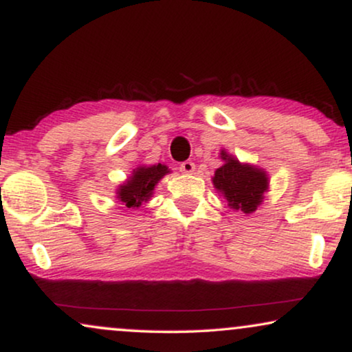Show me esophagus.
Segmentation results:
<instances>
[{
  "label": "esophagus",
  "instance_id": "esophagus-1",
  "mask_svg": "<svg viewBox=\"0 0 352 352\" xmlns=\"http://www.w3.org/2000/svg\"><path fill=\"white\" fill-rule=\"evenodd\" d=\"M195 162L193 161H185V162H182L180 164V172H184V173H191V172H195Z\"/></svg>",
  "mask_w": 352,
  "mask_h": 352
}]
</instances>
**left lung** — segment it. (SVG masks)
Here are the masks:
<instances>
[{
    "label": "left lung",
    "instance_id": "1",
    "mask_svg": "<svg viewBox=\"0 0 352 352\" xmlns=\"http://www.w3.org/2000/svg\"><path fill=\"white\" fill-rule=\"evenodd\" d=\"M222 159L225 164L214 173V186L225 196L232 209L243 210L245 214L256 210L269 186L265 172L243 166L227 153H222Z\"/></svg>",
    "mask_w": 352,
    "mask_h": 352
}]
</instances>
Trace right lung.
<instances>
[{
    "label": "right lung",
    "instance_id": "add662e5",
    "mask_svg": "<svg viewBox=\"0 0 352 352\" xmlns=\"http://www.w3.org/2000/svg\"><path fill=\"white\" fill-rule=\"evenodd\" d=\"M168 172V168L162 164L151 167H140L133 172L127 184H124L119 188V198L124 206L127 208H138L143 201H148L153 195L154 185L162 179Z\"/></svg>",
    "mask_w": 352,
    "mask_h": 352
}]
</instances>
